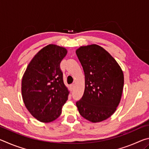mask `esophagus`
Returning <instances> with one entry per match:
<instances>
[{
  "instance_id": "obj_1",
  "label": "esophagus",
  "mask_w": 149,
  "mask_h": 149,
  "mask_svg": "<svg viewBox=\"0 0 149 149\" xmlns=\"http://www.w3.org/2000/svg\"><path fill=\"white\" fill-rule=\"evenodd\" d=\"M74 84L70 85V89H71V90L74 89Z\"/></svg>"
}]
</instances>
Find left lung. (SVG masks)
<instances>
[{
    "mask_svg": "<svg viewBox=\"0 0 149 149\" xmlns=\"http://www.w3.org/2000/svg\"><path fill=\"white\" fill-rule=\"evenodd\" d=\"M76 54L85 74V91L76 102L80 115L93 123L108 119L122 98L124 77L111 54L99 45L81 46Z\"/></svg>",
    "mask_w": 149,
    "mask_h": 149,
    "instance_id": "8db88e82",
    "label": "left lung"
}]
</instances>
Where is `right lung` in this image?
<instances>
[{"label":"right lung","mask_w":149,"mask_h":149,"mask_svg":"<svg viewBox=\"0 0 149 149\" xmlns=\"http://www.w3.org/2000/svg\"><path fill=\"white\" fill-rule=\"evenodd\" d=\"M68 52L64 47L50 44L29 63L22 79V95L30 114L39 122L58 118L69 95L60 64Z\"/></svg>","instance_id":"1"}]
</instances>
